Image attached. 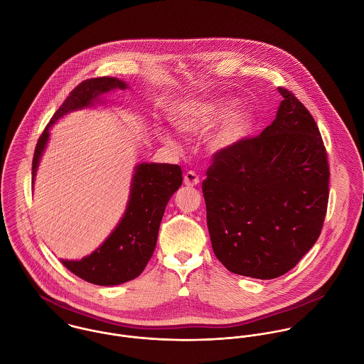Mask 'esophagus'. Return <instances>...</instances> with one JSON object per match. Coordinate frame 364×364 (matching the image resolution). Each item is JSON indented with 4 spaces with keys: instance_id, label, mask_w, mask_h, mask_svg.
<instances>
[{
    "instance_id": "obj_1",
    "label": "esophagus",
    "mask_w": 364,
    "mask_h": 364,
    "mask_svg": "<svg viewBox=\"0 0 364 364\" xmlns=\"http://www.w3.org/2000/svg\"><path fill=\"white\" fill-rule=\"evenodd\" d=\"M199 182H200V179L196 175V172H193V171H188L183 176V183L186 186H196V185H199Z\"/></svg>"
}]
</instances>
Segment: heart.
<instances>
[{
	"mask_svg": "<svg viewBox=\"0 0 364 364\" xmlns=\"http://www.w3.org/2000/svg\"><path fill=\"white\" fill-rule=\"evenodd\" d=\"M234 98H217L205 102H193L178 107L172 114L173 124L188 134H203L221 121L208 137V147L213 151H225L245 140L254 129L255 116L248 109H237ZM159 139L173 146V136L159 132Z\"/></svg>",
	"mask_w": 364,
	"mask_h": 364,
	"instance_id": "1",
	"label": "heart"
}]
</instances>
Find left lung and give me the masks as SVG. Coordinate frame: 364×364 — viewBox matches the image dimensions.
Wrapping results in <instances>:
<instances>
[{
  "mask_svg": "<svg viewBox=\"0 0 364 364\" xmlns=\"http://www.w3.org/2000/svg\"><path fill=\"white\" fill-rule=\"evenodd\" d=\"M258 137L215 153L203 196L213 251L230 272L269 280L316 242L326 214L329 166L315 120L290 91Z\"/></svg>",
  "mask_w": 364,
  "mask_h": 364,
  "instance_id": "1",
  "label": "left lung"
}]
</instances>
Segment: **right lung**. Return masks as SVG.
<instances>
[{
	"instance_id": "add662e5",
	"label": "right lung",
	"mask_w": 364,
	"mask_h": 364,
	"mask_svg": "<svg viewBox=\"0 0 364 364\" xmlns=\"http://www.w3.org/2000/svg\"><path fill=\"white\" fill-rule=\"evenodd\" d=\"M127 88L124 81L114 77L91 78L81 82L53 114L39 137L32 162V181L35 182L50 129L57 120L74 110L105 105V94ZM181 185L182 169L179 165L156 162L136 165L123 217L102 245L82 259H61V263L75 276L98 286H117L136 279L154 254L164 211Z\"/></svg>"
}]
</instances>
